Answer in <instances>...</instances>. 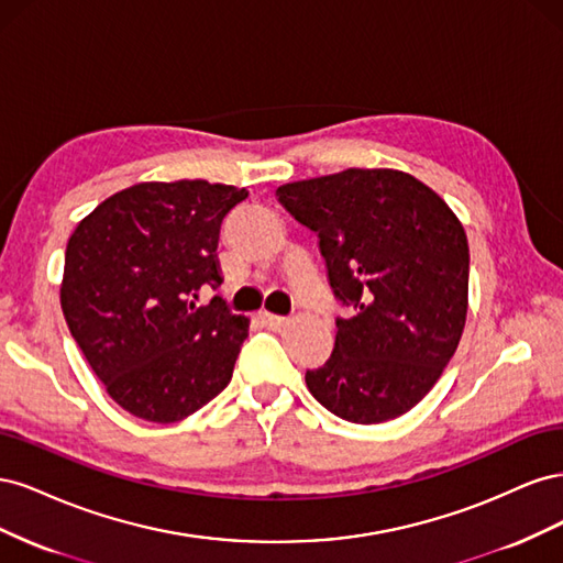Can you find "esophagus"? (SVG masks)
Listing matches in <instances>:
<instances>
[{
	"mask_svg": "<svg viewBox=\"0 0 563 563\" xmlns=\"http://www.w3.org/2000/svg\"><path fill=\"white\" fill-rule=\"evenodd\" d=\"M258 317H261V321L265 323V327H267V329H272V331H279V329H284L286 323H288V319H286V317L272 314V312H261Z\"/></svg>",
	"mask_w": 563,
	"mask_h": 563,
	"instance_id": "obj_1",
	"label": "esophagus"
}]
</instances>
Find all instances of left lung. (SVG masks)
<instances>
[{
	"label": "left lung",
	"mask_w": 563,
	"mask_h": 563,
	"mask_svg": "<svg viewBox=\"0 0 563 563\" xmlns=\"http://www.w3.org/2000/svg\"><path fill=\"white\" fill-rule=\"evenodd\" d=\"M282 207L319 236L335 319L327 364L305 373L338 418H399L428 395L467 317V234L449 203L395 168L347 172L277 187Z\"/></svg>",
	"instance_id": "left-lung-1"
}]
</instances>
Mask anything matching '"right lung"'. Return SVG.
Here are the masks:
<instances>
[{
    "mask_svg": "<svg viewBox=\"0 0 563 563\" xmlns=\"http://www.w3.org/2000/svg\"><path fill=\"white\" fill-rule=\"evenodd\" d=\"M244 187L139 183L81 220L65 249L60 308L108 395L135 418L176 422L223 391L249 319L218 288L223 218Z\"/></svg>",
    "mask_w": 563,
    "mask_h": 563,
    "instance_id": "right-lung-1",
    "label": "right lung"
}]
</instances>
